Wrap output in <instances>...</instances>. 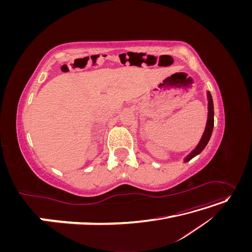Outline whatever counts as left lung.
I'll return each instance as SVG.
<instances>
[{"label":"left lung","mask_w":252,"mask_h":252,"mask_svg":"<svg viewBox=\"0 0 252 252\" xmlns=\"http://www.w3.org/2000/svg\"><path fill=\"white\" fill-rule=\"evenodd\" d=\"M207 100H208V117H207V123H206L204 133L202 135L199 144L195 146V148L184 158V163L190 161V159L193 158L195 156L200 155L201 152L204 150V148L206 147V145L208 144V142L211 138L212 130H213V124H215V119H213V117H215V111H213L212 96H211L209 91H207Z\"/></svg>","instance_id":"left-lung-1"}]
</instances>
